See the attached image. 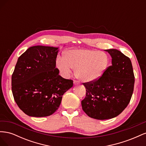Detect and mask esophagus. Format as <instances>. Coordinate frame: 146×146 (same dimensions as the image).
Here are the masks:
<instances>
[{"label":"esophagus","instance_id":"1","mask_svg":"<svg viewBox=\"0 0 146 146\" xmlns=\"http://www.w3.org/2000/svg\"><path fill=\"white\" fill-rule=\"evenodd\" d=\"M74 84L75 85H79V84H80V82H79L78 80H74Z\"/></svg>","mask_w":146,"mask_h":146}]
</instances>
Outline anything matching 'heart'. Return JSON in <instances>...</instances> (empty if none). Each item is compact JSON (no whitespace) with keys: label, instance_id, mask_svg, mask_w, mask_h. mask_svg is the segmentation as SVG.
Wrapping results in <instances>:
<instances>
[{"label":"heart","instance_id":"1","mask_svg":"<svg viewBox=\"0 0 146 146\" xmlns=\"http://www.w3.org/2000/svg\"><path fill=\"white\" fill-rule=\"evenodd\" d=\"M109 64L110 58L105 52L92 49L69 50L64 58L58 57L56 60V68L63 77H69L72 69H76V76L88 83L99 79Z\"/></svg>","mask_w":146,"mask_h":146}]
</instances>
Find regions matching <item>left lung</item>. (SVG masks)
Returning a JSON list of instances; mask_svg holds the SVG:
<instances>
[{
	"label": "left lung",
	"instance_id": "8db88e82",
	"mask_svg": "<svg viewBox=\"0 0 146 146\" xmlns=\"http://www.w3.org/2000/svg\"><path fill=\"white\" fill-rule=\"evenodd\" d=\"M112 65L98 80L83 83L86 97L82 109L90 117L105 120L115 117L129 105L133 94L135 76L130 59L116 49L105 50Z\"/></svg>",
	"mask_w": 146,
	"mask_h": 146
}]
</instances>
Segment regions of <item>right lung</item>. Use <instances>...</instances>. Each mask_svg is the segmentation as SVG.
Instances as JSON below:
<instances>
[{"label": "right lung", "instance_id": "add662e5", "mask_svg": "<svg viewBox=\"0 0 146 146\" xmlns=\"http://www.w3.org/2000/svg\"><path fill=\"white\" fill-rule=\"evenodd\" d=\"M58 47H29L17 60L11 77L14 99L24 113L46 117L60 107L62 96L73 86V81L59 75L56 68Z\"/></svg>", "mask_w": 146, "mask_h": 146}]
</instances>
